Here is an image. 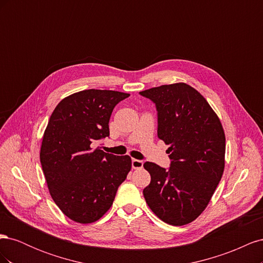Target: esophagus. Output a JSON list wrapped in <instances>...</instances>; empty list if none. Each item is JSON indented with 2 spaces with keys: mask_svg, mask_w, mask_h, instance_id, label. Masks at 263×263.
I'll return each instance as SVG.
<instances>
[{
  "mask_svg": "<svg viewBox=\"0 0 263 263\" xmlns=\"http://www.w3.org/2000/svg\"><path fill=\"white\" fill-rule=\"evenodd\" d=\"M142 165H144V162H142L141 160H138V159H133L132 160L133 169H141Z\"/></svg>",
  "mask_w": 263,
  "mask_h": 263,
  "instance_id": "1",
  "label": "esophagus"
}]
</instances>
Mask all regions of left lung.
Wrapping results in <instances>:
<instances>
[{
  "label": "left lung",
  "instance_id": "left-lung-1",
  "mask_svg": "<svg viewBox=\"0 0 263 263\" xmlns=\"http://www.w3.org/2000/svg\"><path fill=\"white\" fill-rule=\"evenodd\" d=\"M158 112V137L169 145V170L145 162L150 184L146 203L173 226L196 219L209 205L225 168L226 138L218 116L203 95L179 82L139 92Z\"/></svg>",
  "mask_w": 263,
  "mask_h": 263
}]
</instances>
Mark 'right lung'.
I'll use <instances>...</instances> for the list:
<instances>
[{
	"label": "right lung",
	"mask_w": 263,
	"mask_h": 263,
	"mask_svg": "<svg viewBox=\"0 0 263 263\" xmlns=\"http://www.w3.org/2000/svg\"><path fill=\"white\" fill-rule=\"evenodd\" d=\"M128 93L84 90L55 106L41 147V163L53 202L80 224L99 220L113 204L132 168L129 156L106 154L95 141L109 136L108 122Z\"/></svg>",
	"instance_id": "obj_1"
}]
</instances>
